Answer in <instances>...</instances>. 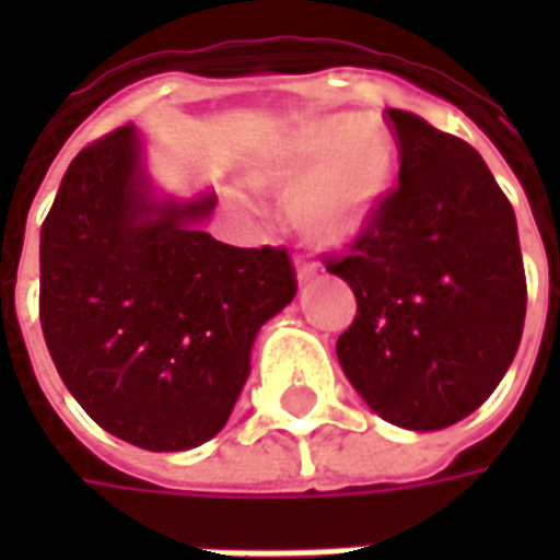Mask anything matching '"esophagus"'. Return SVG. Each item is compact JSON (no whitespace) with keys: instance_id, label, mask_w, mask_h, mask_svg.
I'll return each instance as SVG.
<instances>
[{"instance_id":"34e87169","label":"esophagus","mask_w":560,"mask_h":560,"mask_svg":"<svg viewBox=\"0 0 560 560\" xmlns=\"http://www.w3.org/2000/svg\"><path fill=\"white\" fill-rule=\"evenodd\" d=\"M317 276H320V267H317L315 260L296 257V279H300V284H308V281H315Z\"/></svg>"}]
</instances>
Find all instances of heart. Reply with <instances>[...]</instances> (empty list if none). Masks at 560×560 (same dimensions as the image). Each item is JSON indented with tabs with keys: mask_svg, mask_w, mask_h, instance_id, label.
Segmentation results:
<instances>
[{
	"mask_svg": "<svg viewBox=\"0 0 560 560\" xmlns=\"http://www.w3.org/2000/svg\"><path fill=\"white\" fill-rule=\"evenodd\" d=\"M396 147L372 116H303L245 159L260 188H288V224L305 243L339 248L360 240L384 207Z\"/></svg>",
	"mask_w": 560,
	"mask_h": 560,
	"instance_id": "1",
	"label": "heart"
}]
</instances>
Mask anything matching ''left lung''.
<instances>
[{
	"label": "left lung",
	"instance_id": "8db88e82",
	"mask_svg": "<svg viewBox=\"0 0 560 560\" xmlns=\"http://www.w3.org/2000/svg\"><path fill=\"white\" fill-rule=\"evenodd\" d=\"M399 188L351 255L327 269L357 317L336 341L365 405L399 429L438 432L489 399L525 327L516 212L480 152L408 110H387Z\"/></svg>",
	"mask_w": 560,
	"mask_h": 560
}]
</instances>
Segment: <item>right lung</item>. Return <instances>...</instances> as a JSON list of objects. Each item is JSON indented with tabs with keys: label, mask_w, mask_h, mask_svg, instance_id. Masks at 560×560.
<instances>
[{
	"label": "right lung",
	"mask_w": 560,
	"mask_h": 560,
	"mask_svg": "<svg viewBox=\"0 0 560 560\" xmlns=\"http://www.w3.org/2000/svg\"><path fill=\"white\" fill-rule=\"evenodd\" d=\"M215 195L161 197L122 126L68 164L42 224V329L56 372L104 432L152 453L224 429L257 332L296 293L284 248L200 231Z\"/></svg>",
	"instance_id": "obj_1"
}]
</instances>
